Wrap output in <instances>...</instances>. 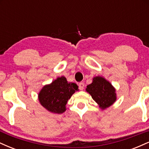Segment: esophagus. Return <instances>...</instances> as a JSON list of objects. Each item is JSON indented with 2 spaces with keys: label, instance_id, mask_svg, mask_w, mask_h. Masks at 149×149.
I'll list each match as a JSON object with an SVG mask.
<instances>
[{
  "label": "esophagus",
  "instance_id": "1",
  "mask_svg": "<svg viewBox=\"0 0 149 149\" xmlns=\"http://www.w3.org/2000/svg\"><path fill=\"white\" fill-rule=\"evenodd\" d=\"M79 89L80 90H83V89H84V87H85V84L83 83H79Z\"/></svg>",
  "mask_w": 149,
  "mask_h": 149
}]
</instances>
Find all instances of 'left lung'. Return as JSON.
I'll return each mask as SVG.
<instances>
[{
  "mask_svg": "<svg viewBox=\"0 0 149 149\" xmlns=\"http://www.w3.org/2000/svg\"><path fill=\"white\" fill-rule=\"evenodd\" d=\"M86 91L102 109L109 107L116 100L115 88L103 77H95L91 84L87 86Z\"/></svg>",
  "mask_w": 149,
  "mask_h": 149,
  "instance_id": "8db88e82",
  "label": "left lung"
}]
</instances>
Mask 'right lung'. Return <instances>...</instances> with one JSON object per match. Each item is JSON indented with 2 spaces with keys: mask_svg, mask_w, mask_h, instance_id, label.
<instances>
[{
  "mask_svg": "<svg viewBox=\"0 0 149 149\" xmlns=\"http://www.w3.org/2000/svg\"><path fill=\"white\" fill-rule=\"evenodd\" d=\"M78 89L76 83H68L66 78L61 76L42 88L38 94L39 102L49 111L62 113L66 111L68 100Z\"/></svg>",
  "mask_w": 149,
  "mask_h": 149,
  "instance_id": "1",
  "label": "right lung"
}]
</instances>
